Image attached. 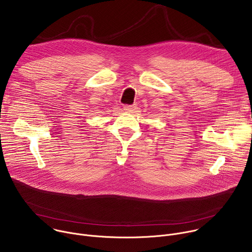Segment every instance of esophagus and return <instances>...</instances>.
<instances>
[{
	"label": "esophagus",
	"mask_w": 252,
	"mask_h": 252,
	"mask_svg": "<svg viewBox=\"0 0 252 252\" xmlns=\"http://www.w3.org/2000/svg\"><path fill=\"white\" fill-rule=\"evenodd\" d=\"M124 110H125L126 112H131L132 110H134V105L126 104V105H124Z\"/></svg>",
	"instance_id": "obj_1"
}]
</instances>
